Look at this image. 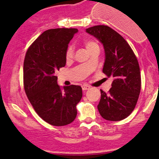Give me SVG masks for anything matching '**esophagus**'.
<instances>
[{
	"instance_id": "1",
	"label": "esophagus",
	"mask_w": 159,
	"mask_h": 159,
	"mask_svg": "<svg viewBox=\"0 0 159 159\" xmlns=\"http://www.w3.org/2000/svg\"><path fill=\"white\" fill-rule=\"evenodd\" d=\"M81 87H82L83 91H86V90H88V89H90L89 86H88V85H82V86H81Z\"/></svg>"
}]
</instances>
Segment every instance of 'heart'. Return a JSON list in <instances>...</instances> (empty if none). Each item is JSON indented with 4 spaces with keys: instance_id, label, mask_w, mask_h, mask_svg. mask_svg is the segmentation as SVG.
I'll use <instances>...</instances> for the list:
<instances>
[{
    "instance_id": "obj_1",
    "label": "heart",
    "mask_w": 159,
    "mask_h": 159,
    "mask_svg": "<svg viewBox=\"0 0 159 159\" xmlns=\"http://www.w3.org/2000/svg\"><path fill=\"white\" fill-rule=\"evenodd\" d=\"M84 46L86 47L89 51H90L91 50H92L94 48L98 47L97 43L95 41H92V40H86V41H84ZM74 55V47L73 45H69L67 48L66 51H65V57L67 59H70Z\"/></svg>"
}]
</instances>
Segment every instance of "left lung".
<instances>
[{
  "label": "left lung",
  "instance_id": "1",
  "mask_svg": "<svg viewBox=\"0 0 159 159\" xmlns=\"http://www.w3.org/2000/svg\"><path fill=\"white\" fill-rule=\"evenodd\" d=\"M86 31L103 44V73L113 78L108 93L101 90L98 109L105 120L121 121L134 109L140 94L142 81L138 59L129 43L110 27L97 25Z\"/></svg>",
  "mask_w": 159,
  "mask_h": 159
}]
</instances>
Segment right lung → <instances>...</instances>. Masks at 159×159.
I'll return each mask as SVG.
<instances>
[{"label": "right lung", "mask_w": 159, "mask_h": 159, "mask_svg": "<svg viewBox=\"0 0 159 159\" xmlns=\"http://www.w3.org/2000/svg\"><path fill=\"white\" fill-rule=\"evenodd\" d=\"M76 28H55L43 32L28 48L24 61V88L36 113L51 125L71 123L82 98L79 85L64 89L55 73L65 66V51Z\"/></svg>", "instance_id": "add662e5"}]
</instances>
